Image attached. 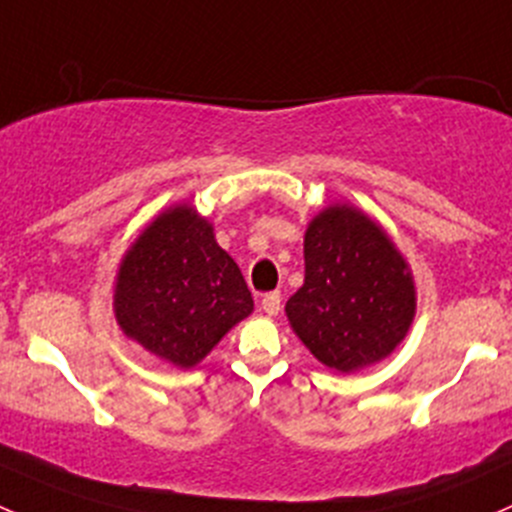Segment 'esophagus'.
<instances>
[{
  "label": "esophagus",
  "instance_id": "34e87169",
  "mask_svg": "<svg viewBox=\"0 0 512 512\" xmlns=\"http://www.w3.org/2000/svg\"><path fill=\"white\" fill-rule=\"evenodd\" d=\"M280 307H282V294L280 292H270L262 297V309H265V314H270V317H275V314H280Z\"/></svg>",
  "mask_w": 512,
  "mask_h": 512
}]
</instances>
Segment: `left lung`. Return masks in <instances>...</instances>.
<instances>
[{"label": "left lung", "instance_id": "obj_1", "mask_svg": "<svg viewBox=\"0 0 512 512\" xmlns=\"http://www.w3.org/2000/svg\"><path fill=\"white\" fill-rule=\"evenodd\" d=\"M285 312L309 352L349 374L404 342L416 314L414 277L381 225L352 205H329L304 232V285Z\"/></svg>", "mask_w": 512, "mask_h": 512}]
</instances>
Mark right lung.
<instances>
[{
    "label": "right lung",
    "mask_w": 512,
    "mask_h": 512,
    "mask_svg": "<svg viewBox=\"0 0 512 512\" xmlns=\"http://www.w3.org/2000/svg\"><path fill=\"white\" fill-rule=\"evenodd\" d=\"M240 267L193 205L160 213L123 255L113 312L123 334L190 369L252 312Z\"/></svg>",
    "instance_id": "add662e5"
}]
</instances>
